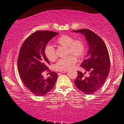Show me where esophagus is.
Here are the masks:
<instances>
[{"label": "esophagus", "mask_w": 124, "mask_h": 124, "mask_svg": "<svg viewBox=\"0 0 124 124\" xmlns=\"http://www.w3.org/2000/svg\"><path fill=\"white\" fill-rule=\"evenodd\" d=\"M66 72H67V71H62L61 73H65Z\"/></svg>", "instance_id": "esophagus-1"}]
</instances>
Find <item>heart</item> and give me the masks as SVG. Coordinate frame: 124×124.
<instances>
[{"label":"heart","instance_id":"obj_1","mask_svg":"<svg viewBox=\"0 0 124 124\" xmlns=\"http://www.w3.org/2000/svg\"><path fill=\"white\" fill-rule=\"evenodd\" d=\"M55 43L58 46L66 47L67 54H72L59 60L54 65L55 70L63 71L70 69L76 62V58L75 56L80 59L83 58L84 55L85 46L84 41L81 40H74V38L71 36L63 35L57 38L55 40ZM44 54L49 61L53 62L56 59L55 49L52 45L48 44L45 46Z\"/></svg>","mask_w":124,"mask_h":124}]
</instances>
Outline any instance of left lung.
I'll use <instances>...</instances> for the list:
<instances>
[{
    "label": "left lung",
    "instance_id": "left-lung-1",
    "mask_svg": "<svg viewBox=\"0 0 124 124\" xmlns=\"http://www.w3.org/2000/svg\"><path fill=\"white\" fill-rule=\"evenodd\" d=\"M84 35L88 43L86 60L81 64L90 76L85 77V72L78 71L75 80L76 86L86 94H91L98 90L105 83L110 69V60L107 46L98 35L90 30L84 29L72 31Z\"/></svg>",
    "mask_w": 124,
    "mask_h": 124
}]
</instances>
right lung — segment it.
Segmentation results:
<instances>
[{
	"instance_id": "right-lung-1",
	"label": "right lung",
	"mask_w": 124,
	"mask_h": 124,
	"mask_svg": "<svg viewBox=\"0 0 124 124\" xmlns=\"http://www.w3.org/2000/svg\"><path fill=\"white\" fill-rule=\"evenodd\" d=\"M59 33L50 31H37L24 41L20 48L17 61L18 72L25 86L38 96L48 93L54 86L57 74L51 72L44 79L42 73L48 70L49 60L44 54V48L52 38Z\"/></svg>"
}]
</instances>
